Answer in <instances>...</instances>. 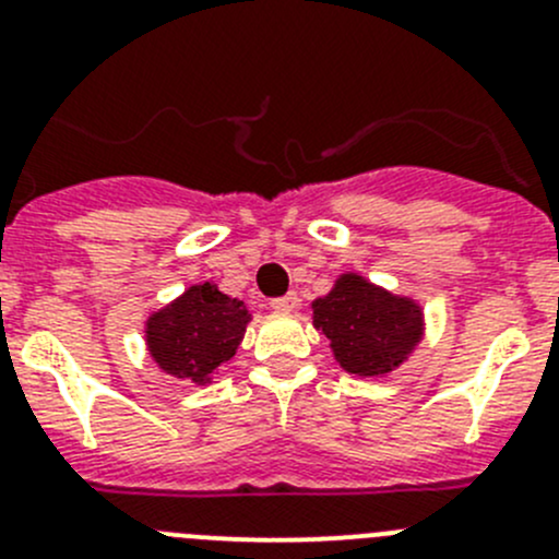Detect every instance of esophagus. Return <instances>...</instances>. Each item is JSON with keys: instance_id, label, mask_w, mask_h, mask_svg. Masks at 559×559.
Wrapping results in <instances>:
<instances>
[{"instance_id": "34e87169", "label": "esophagus", "mask_w": 559, "mask_h": 559, "mask_svg": "<svg viewBox=\"0 0 559 559\" xmlns=\"http://www.w3.org/2000/svg\"><path fill=\"white\" fill-rule=\"evenodd\" d=\"M297 306H300V297H297L295 292H289V295L284 297H275V300L270 302V308H273L275 313H292Z\"/></svg>"}]
</instances>
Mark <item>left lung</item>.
I'll use <instances>...</instances> for the list:
<instances>
[{
    "label": "left lung",
    "instance_id": "obj_1",
    "mask_svg": "<svg viewBox=\"0 0 559 559\" xmlns=\"http://www.w3.org/2000/svg\"><path fill=\"white\" fill-rule=\"evenodd\" d=\"M311 311L335 362L362 379H384L408 362L425 337L419 300L394 295L354 270L337 275L332 289L311 302Z\"/></svg>",
    "mask_w": 559,
    "mask_h": 559
}]
</instances>
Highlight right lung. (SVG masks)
Wrapping results in <instances>:
<instances>
[{"instance_id":"1","label":"right lung","mask_w":559,"mask_h":559,"mask_svg":"<svg viewBox=\"0 0 559 559\" xmlns=\"http://www.w3.org/2000/svg\"><path fill=\"white\" fill-rule=\"evenodd\" d=\"M248 321L251 313L243 300L224 295L213 281H202L148 313L145 348L162 373L205 386L235 357Z\"/></svg>"}]
</instances>
